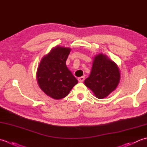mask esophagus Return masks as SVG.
Wrapping results in <instances>:
<instances>
[{"label": "esophagus", "instance_id": "1", "mask_svg": "<svg viewBox=\"0 0 147 147\" xmlns=\"http://www.w3.org/2000/svg\"><path fill=\"white\" fill-rule=\"evenodd\" d=\"M84 79H85V78H84V76L78 78V80H79V82H82L84 80Z\"/></svg>", "mask_w": 147, "mask_h": 147}]
</instances>
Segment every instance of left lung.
<instances>
[{
    "label": "left lung",
    "mask_w": 147,
    "mask_h": 147,
    "mask_svg": "<svg viewBox=\"0 0 147 147\" xmlns=\"http://www.w3.org/2000/svg\"><path fill=\"white\" fill-rule=\"evenodd\" d=\"M120 79L118 66L107 55L100 53L94 57L90 75L84 80V84L96 97L103 99L117 88Z\"/></svg>",
    "instance_id": "obj_1"
}]
</instances>
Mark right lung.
I'll return each instance as SVG.
<instances>
[{
    "label": "right lung",
    "mask_w": 147,
    "mask_h": 147,
    "mask_svg": "<svg viewBox=\"0 0 147 147\" xmlns=\"http://www.w3.org/2000/svg\"><path fill=\"white\" fill-rule=\"evenodd\" d=\"M70 51V47H53L41 59L37 68L36 79L38 86L45 94L55 100L67 96L78 83L66 65Z\"/></svg>",
    "instance_id": "1"
}]
</instances>
